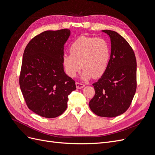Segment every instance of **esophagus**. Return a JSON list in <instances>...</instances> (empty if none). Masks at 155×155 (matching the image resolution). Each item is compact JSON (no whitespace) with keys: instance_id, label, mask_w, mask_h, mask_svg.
Segmentation results:
<instances>
[{"instance_id":"34e87169","label":"esophagus","mask_w":155,"mask_h":155,"mask_svg":"<svg viewBox=\"0 0 155 155\" xmlns=\"http://www.w3.org/2000/svg\"><path fill=\"white\" fill-rule=\"evenodd\" d=\"M76 88H78V89L82 88H83L84 87H85V85H84V84L81 83H79V82H76Z\"/></svg>"}]
</instances>
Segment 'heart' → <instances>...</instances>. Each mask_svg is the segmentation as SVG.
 <instances>
[{"instance_id": "obj_1", "label": "heart", "mask_w": 155, "mask_h": 155, "mask_svg": "<svg viewBox=\"0 0 155 155\" xmlns=\"http://www.w3.org/2000/svg\"><path fill=\"white\" fill-rule=\"evenodd\" d=\"M70 52L63 58L65 72L74 78L82 67L81 77L87 80L104 74L110 58V46L104 38L81 36L70 45Z\"/></svg>"}]
</instances>
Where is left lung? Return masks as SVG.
I'll list each match as a JSON object with an SVG mask.
<instances>
[{
    "label": "left lung",
    "mask_w": 155,
    "mask_h": 155,
    "mask_svg": "<svg viewBox=\"0 0 155 155\" xmlns=\"http://www.w3.org/2000/svg\"><path fill=\"white\" fill-rule=\"evenodd\" d=\"M111 42L110 58L104 74L92 84L95 94L89 102L96 115L112 118L129 109L137 90V60L130 45L118 33L102 30Z\"/></svg>",
    "instance_id": "1"
}]
</instances>
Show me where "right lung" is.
<instances>
[{
    "label": "right lung",
    "mask_w": 155,
    "mask_h": 155,
    "mask_svg": "<svg viewBox=\"0 0 155 155\" xmlns=\"http://www.w3.org/2000/svg\"><path fill=\"white\" fill-rule=\"evenodd\" d=\"M68 29L48 30L35 36L23 54L19 85L26 104L35 114L48 118L67 109L68 95L76 90L75 81L64 73V45Z\"/></svg>",
    "instance_id": "1"
}]
</instances>
